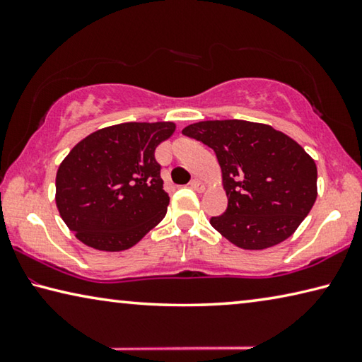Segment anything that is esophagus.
<instances>
[{
    "instance_id": "obj_1",
    "label": "esophagus",
    "mask_w": 362,
    "mask_h": 362,
    "mask_svg": "<svg viewBox=\"0 0 362 362\" xmlns=\"http://www.w3.org/2000/svg\"><path fill=\"white\" fill-rule=\"evenodd\" d=\"M189 187H192L193 189H196V192H198V193L204 192V183L201 182V180H198V179H193L192 182H189Z\"/></svg>"
}]
</instances>
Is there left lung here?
I'll return each mask as SVG.
<instances>
[{
    "mask_svg": "<svg viewBox=\"0 0 362 362\" xmlns=\"http://www.w3.org/2000/svg\"><path fill=\"white\" fill-rule=\"evenodd\" d=\"M216 151L228 207L211 225L235 246L262 250L293 235L317 196L315 159L284 132L243 119L182 131Z\"/></svg>",
    "mask_w": 362,
    "mask_h": 362,
    "instance_id": "1",
    "label": "left lung"
}]
</instances>
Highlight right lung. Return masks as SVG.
<instances>
[{
	"label": "right lung",
	"instance_id": "add662e5",
	"mask_svg": "<svg viewBox=\"0 0 362 362\" xmlns=\"http://www.w3.org/2000/svg\"><path fill=\"white\" fill-rule=\"evenodd\" d=\"M175 131L170 121L122 122L84 137L60 163L56 204L86 246L126 250L166 216L156 146Z\"/></svg>",
	"mask_w": 362,
	"mask_h": 362
}]
</instances>
